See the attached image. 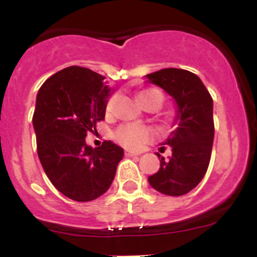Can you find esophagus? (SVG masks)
Here are the masks:
<instances>
[{"instance_id": "esophagus-1", "label": "esophagus", "mask_w": 257, "mask_h": 257, "mask_svg": "<svg viewBox=\"0 0 257 257\" xmlns=\"http://www.w3.org/2000/svg\"><path fill=\"white\" fill-rule=\"evenodd\" d=\"M139 154H141V153L133 152V150H125L126 157H136V155H139Z\"/></svg>"}]
</instances>
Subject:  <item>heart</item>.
Masks as SVG:
<instances>
[{
  "instance_id": "b5f03b06",
  "label": "heart",
  "mask_w": 257,
  "mask_h": 257,
  "mask_svg": "<svg viewBox=\"0 0 257 257\" xmlns=\"http://www.w3.org/2000/svg\"><path fill=\"white\" fill-rule=\"evenodd\" d=\"M138 99L141 104L150 99H158L160 105L163 102V95L155 89H145L142 90L138 94ZM114 104H115V97L110 98L107 104V112L110 113L113 110ZM153 134L148 126L142 125V124H124L120 125L115 132V139L124 147L131 148V149H139L145 143L152 139Z\"/></svg>"
}]
</instances>
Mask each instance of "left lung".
Returning a JSON list of instances; mask_svg holds the SVG:
<instances>
[{"label":"left lung","mask_w":257,"mask_h":257,"mask_svg":"<svg viewBox=\"0 0 257 257\" xmlns=\"http://www.w3.org/2000/svg\"><path fill=\"white\" fill-rule=\"evenodd\" d=\"M162 88L177 105L174 131L163 145L172 148L169 159L160 157L158 173L148 181L159 193L180 196L193 190L208 170L214 142L212 98L196 74L185 69L165 68L145 76Z\"/></svg>","instance_id":"1"}]
</instances>
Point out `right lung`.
<instances>
[{"label": "right lung", "instance_id": "obj_1", "mask_svg": "<svg viewBox=\"0 0 257 257\" xmlns=\"http://www.w3.org/2000/svg\"><path fill=\"white\" fill-rule=\"evenodd\" d=\"M104 78L72 66L49 77L36 98L32 123L38 158L54 188L74 201L103 195L124 155L110 141L98 148L85 143L87 132L104 119L113 93Z\"/></svg>", "mask_w": 257, "mask_h": 257}]
</instances>
